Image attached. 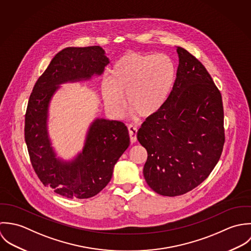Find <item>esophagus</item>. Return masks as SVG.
<instances>
[{"instance_id":"obj_1","label":"esophagus","mask_w":251,"mask_h":251,"mask_svg":"<svg viewBox=\"0 0 251 251\" xmlns=\"http://www.w3.org/2000/svg\"><path fill=\"white\" fill-rule=\"evenodd\" d=\"M128 130H129V136H130V141L131 143H135L137 142V133H138V129L137 127H135L132 124L128 125Z\"/></svg>"}]
</instances>
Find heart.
<instances>
[{
    "instance_id": "1",
    "label": "heart",
    "mask_w": 251,
    "mask_h": 251,
    "mask_svg": "<svg viewBox=\"0 0 251 251\" xmlns=\"http://www.w3.org/2000/svg\"><path fill=\"white\" fill-rule=\"evenodd\" d=\"M176 76V65L167 54L127 53L112 67L111 77L104 75L101 79L104 104L111 113L121 116L126 93L129 105L139 115L150 117L167 102Z\"/></svg>"
}]
</instances>
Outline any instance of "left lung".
Instances as JSON below:
<instances>
[{"label": "left lung", "mask_w": 251, "mask_h": 251, "mask_svg": "<svg viewBox=\"0 0 251 251\" xmlns=\"http://www.w3.org/2000/svg\"><path fill=\"white\" fill-rule=\"evenodd\" d=\"M171 95L137 138L148 151L147 183L175 197L201 184L217 164L225 143L221 93L200 61L182 48Z\"/></svg>", "instance_id": "8db88e82"}]
</instances>
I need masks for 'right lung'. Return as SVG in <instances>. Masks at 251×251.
<instances>
[{
	"instance_id": "obj_1",
	"label": "right lung",
	"mask_w": 251,
	"mask_h": 251,
	"mask_svg": "<svg viewBox=\"0 0 251 251\" xmlns=\"http://www.w3.org/2000/svg\"><path fill=\"white\" fill-rule=\"evenodd\" d=\"M108 63L98 46L64 49L51 60L29 98L24 135L32 166L45 186L68 199H87L101 191L128 149L130 138L123 122L97 118L89 128L82 152L71 162L61 161L49 138L50 102L58 85L100 75Z\"/></svg>"
}]
</instances>
